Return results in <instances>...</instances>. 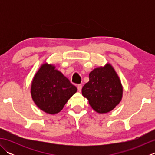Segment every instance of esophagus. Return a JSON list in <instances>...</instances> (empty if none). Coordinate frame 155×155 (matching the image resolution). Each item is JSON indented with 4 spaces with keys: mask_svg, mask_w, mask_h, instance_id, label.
<instances>
[{
    "mask_svg": "<svg viewBox=\"0 0 155 155\" xmlns=\"http://www.w3.org/2000/svg\"><path fill=\"white\" fill-rule=\"evenodd\" d=\"M77 88H78V91L81 92V90H82V84H79L77 85Z\"/></svg>",
    "mask_w": 155,
    "mask_h": 155,
    "instance_id": "34e87169",
    "label": "esophagus"
}]
</instances>
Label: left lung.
Masks as SVG:
<instances>
[{
  "label": "left lung",
  "mask_w": 155,
  "mask_h": 155,
  "mask_svg": "<svg viewBox=\"0 0 155 155\" xmlns=\"http://www.w3.org/2000/svg\"><path fill=\"white\" fill-rule=\"evenodd\" d=\"M82 93L95 111L107 113L120 103L123 87L113 67L107 64L90 72L89 81L83 86Z\"/></svg>",
  "instance_id": "1"
}]
</instances>
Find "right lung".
Returning <instances> with one entry per match:
<instances>
[{
  "instance_id": "right-lung-1",
  "label": "right lung",
  "mask_w": 155,
  "mask_h": 155,
  "mask_svg": "<svg viewBox=\"0 0 155 155\" xmlns=\"http://www.w3.org/2000/svg\"><path fill=\"white\" fill-rule=\"evenodd\" d=\"M55 67L41 66L32 80L31 95L37 106L48 114L59 113L77 88Z\"/></svg>"
}]
</instances>
